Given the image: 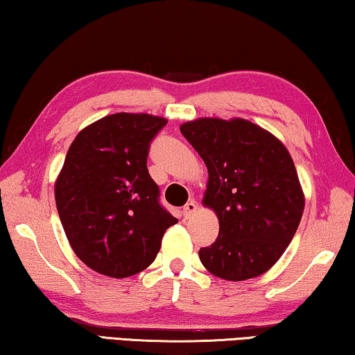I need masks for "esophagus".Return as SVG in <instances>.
Masks as SVG:
<instances>
[{
    "label": "esophagus",
    "mask_w": 355,
    "mask_h": 355,
    "mask_svg": "<svg viewBox=\"0 0 355 355\" xmlns=\"http://www.w3.org/2000/svg\"><path fill=\"white\" fill-rule=\"evenodd\" d=\"M198 211V202L196 200H189L187 205L183 207V215H184V218H191L194 215V213Z\"/></svg>",
    "instance_id": "obj_1"
}]
</instances>
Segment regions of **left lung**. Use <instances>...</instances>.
<instances>
[{
    "instance_id": "left-lung-1",
    "label": "left lung",
    "mask_w": 355,
    "mask_h": 355,
    "mask_svg": "<svg viewBox=\"0 0 355 355\" xmlns=\"http://www.w3.org/2000/svg\"><path fill=\"white\" fill-rule=\"evenodd\" d=\"M180 131L205 162L208 184L202 202L219 219L218 239L200 248V262L229 281L266 273L289 246L305 207L289 151L241 118H200Z\"/></svg>"
}]
</instances>
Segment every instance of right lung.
Segmentation results:
<instances>
[{
  "instance_id": "add662e5",
  "label": "right lung",
  "mask_w": 355,
  "mask_h": 355,
  "mask_svg": "<svg viewBox=\"0 0 355 355\" xmlns=\"http://www.w3.org/2000/svg\"><path fill=\"white\" fill-rule=\"evenodd\" d=\"M167 125L148 114H114L77 134L55 183L66 237L83 263L112 278L147 268L178 223L150 177V144Z\"/></svg>"
}]
</instances>
